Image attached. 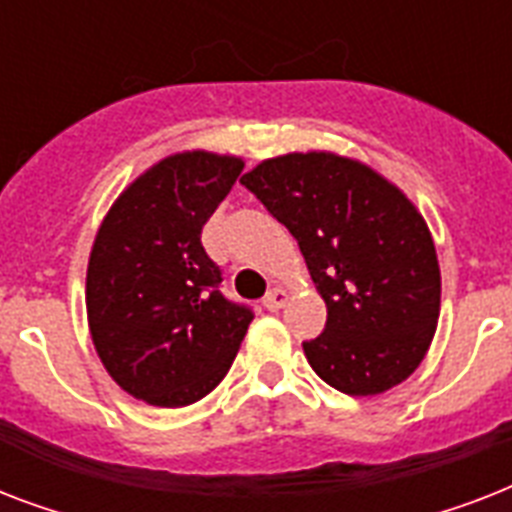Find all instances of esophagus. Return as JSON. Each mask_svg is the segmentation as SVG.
<instances>
[{
    "label": "esophagus",
    "mask_w": 512,
    "mask_h": 512,
    "mask_svg": "<svg viewBox=\"0 0 512 512\" xmlns=\"http://www.w3.org/2000/svg\"><path fill=\"white\" fill-rule=\"evenodd\" d=\"M284 303H287V292L279 287H273L263 300V305L268 308V311H279V308H284Z\"/></svg>",
    "instance_id": "1"
}]
</instances>
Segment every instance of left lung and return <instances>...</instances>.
<instances>
[{"mask_svg": "<svg viewBox=\"0 0 512 512\" xmlns=\"http://www.w3.org/2000/svg\"><path fill=\"white\" fill-rule=\"evenodd\" d=\"M241 185L297 239L327 327L303 350L313 372L348 396L404 382L433 340L441 273L414 204L366 164L287 154L257 164Z\"/></svg>", "mask_w": 512, "mask_h": 512, "instance_id": "left-lung-1", "label": "left lung"}]
</instances>
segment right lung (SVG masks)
<instances>
[{
    "label": "right lung",
    "instance_id": "1",
    "mask_svg": "<svg viewBox=\"0 0 512 512\" xmlns=\"http://www.w3.org/2000/svg\"><path fill=\"white\" fill-rule=\"evenodd\" d=\"M244 162L207 151L154 164L116 199L87 265V316L100 361L130 396L188 406L215 390L252 308L220 292L201 228Z\"/></svg>",
    "mask_w": 512,
    "mask_h": 512
}]
</instances>
